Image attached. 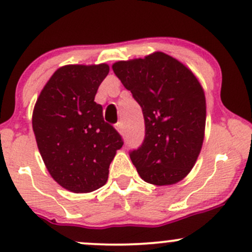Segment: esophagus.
<instances>
[{"instance_id":"34e87169","label":"esophagus","mask_w":252,"mask_h":252,"mask_svg":"<svg viewBox=\"0 0 252 252\" xmlns=\"http://www.w3.org/2000/svg\"><path fill=\"white\" fill-rule=\"evenodd\" d=\"M116 130H117L118 132H120L121 135H123V132H124V126H123L122 122H118V123L116 124Z\"/></svg>"}]
</instances>
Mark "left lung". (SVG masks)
Instances as JSON below:
<instances>
[{
  "instance_id": "8db88e82",
  "label": "left lung",
  "mask_w": 252,
  "mask_h": 252,
  "mask_svg": "<svg viewBox=\"0 0 252 252\" xmlns=\"http://www.w3.org/2000/svg\"><path fill=\"white\" fill-rule=\"evenodd\" d=\"M112 70L142 108L146 136L130 153L137 173L156 186L181 181L204 142L206 99L201 84L187 66L163 52L117 62Z\"/></svg>"
}]
</instances>
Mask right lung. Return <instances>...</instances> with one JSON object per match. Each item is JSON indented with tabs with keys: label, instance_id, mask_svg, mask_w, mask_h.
Wrapping results in <instances>:
<instances>
[{
	"label": "right lung",
	"instance_id": "1",
	"mask_svg": "<svg viewBox=\"0 0 252 252\" xmlns=\"http://www.w3.org/2000/svg\"><path fill=\"white\" fill-rule=\"evenodd\" d=\"M108 63L66 65L52 74L33 110L37 148L52 178L73 193H89L108 181L109 167L123 141L104 122L94 102Z\"/></svg>",
	"mask_w": 252,
	"mask_h": 252
}]
</instances>
